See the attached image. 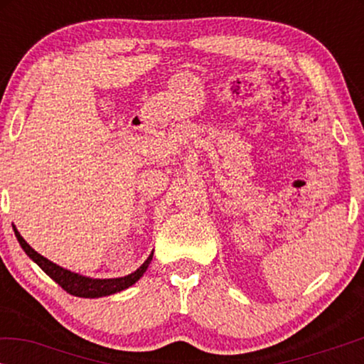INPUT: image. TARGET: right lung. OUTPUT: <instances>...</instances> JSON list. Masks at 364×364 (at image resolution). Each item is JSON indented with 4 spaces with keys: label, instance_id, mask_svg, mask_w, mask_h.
<instances>
[{
    "label": "right lung",
    "instance_id": "add662e5",
    "mask_svg": "<svg viewBox=\"0 0 364 364\" xmlns=\"http://www.w3.org/2000/svg\"><path fill=\"white\" fill-rule=\"evenodd\" d=\"M14 235H16L19 245L23 247V250L26 252V255L31 258L33 262H36L41 270L53 278L54 282L58 283L63 290H66L69 295L81 296V298H97V296H107L112 295V293L122 291L134 285L139 278L144 275V272L147 270L149 263L152 260V253L149 255L146 262L142 263L141 267L137 268L136 272L131 273V275L122 277V278H107V280H97V278H87L82 275H77V273H73L66 270V268L56 265V263L49 262L48 258L39 255L38 252H34L31 247L24 242V238L19 235V232L14 228Z\"/></svg>",
    "mask_w": 364,
    "mask_h": 364
}]
</instances>
